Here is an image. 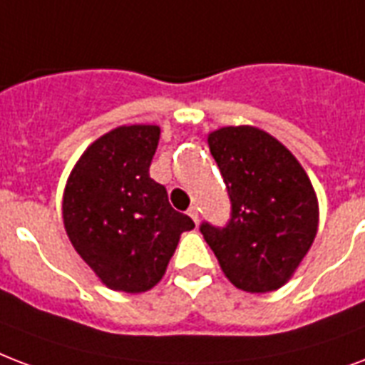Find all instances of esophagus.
I'll use <instances>...</instances> for the list:
<instances>
[{"label":"esophagus","instance_id":"esophagus-1","mask_svg":"<svg viewBox=\"0 0 365 365\" xmlns=\"http://www.w3.org/2000/svg\"><path fill=\"white\" fill-rule=\"evenodd\" d=\"M187 214L191 216V220H193L195 224H199V208L197 207H189Z\"/></svg>","mask_w":365,"mask_h":365}]
</instances>
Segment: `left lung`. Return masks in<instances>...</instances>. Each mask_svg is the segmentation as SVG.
I'll use <instances>...</instances> for the list:
<instances>
[{"instance_id":"obj_1","label":"left lung","mask_w":365,"mask_h":365,"mask_svg":"<svg viewBox=\"0 0 365 365\" xmlns=\"http://www.w3.org/2000/svg\"><path fill=\"white\" fill-rule=\"evenodd\" d=\"M208 147L224 178L232 212L201 233L237 289L268 293L293 275L318 232V199L304 168L269 133L220 128Z\"/></svg>"}]
</instances>
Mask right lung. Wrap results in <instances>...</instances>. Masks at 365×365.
<instances>
[{
  "label": "right lung",
  "mask_w": 365,
  "mask_h": 365,
  "mask_svg": "<svg viewBox=\"0 0 365 365\" xmlns=\"http://www.w3.org/2000/svg\"><path fill=\"white\" fill-rule=\"evenodd\" d=\"M158 126H120L88 147L74 166L63 220L72 247L107 287L143 293L166 272L180 235L193 230L166 187L149 176Z\"/></svg>",
  "instance_id": "obj_1"
}]
</instances>
